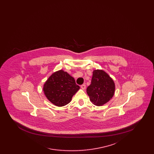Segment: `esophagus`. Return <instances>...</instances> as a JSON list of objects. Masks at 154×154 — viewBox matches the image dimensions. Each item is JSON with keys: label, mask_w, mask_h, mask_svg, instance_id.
<instances>
[{"label": "esophagus", "mask_w": 154, "mask_h": 154, "mask_svg": "<svg viewBox=\"0 0 154 154\" xmlns=\"http://www.w3.org/2000/svg\"><path fill=\"white\" fill-rule=\"evenodd\" d=\"M81 88L82 89H85V88H86V85H85V84H82V85H81Z\"/></svg>", "instance_id": "esophagus-1"}]
</instances>
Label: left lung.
Masks as SVG:
<instances>
[{
	"mask_svg": "<svg viewBox=\"0 0 154 154\" xmlns=\"http://www.w3.org/2000/svg\"><path fill=\"white\" fill-rule=\"evenodd\" d=\"M116 85L110 75L103 70L93 72L91 84L87 89L90 101L97 106H102L109 102L113 97Z\"/></svg>",
	"mask_w": 154,
	"mask_h": 154,
	"instance_id": "8db88e82",
	"label": "left lung"
}]
</instances>
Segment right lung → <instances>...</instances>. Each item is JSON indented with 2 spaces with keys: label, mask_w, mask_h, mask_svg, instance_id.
Here are the masks:
<instances>
[{
  "label": "right lung",
  "mask_w": 154,
  "mask_h": 154,
  "mask_svg": "<svg viewBox=\"0 0 154 154\" xmlns=\"http://www.w3.org/2000/svg\"><path fill=\"white\" fill-rule=\"evenodd\" d=\"M80 88L72 76L60 70L52 74L45 81L43 91L50 102L56 106L62 107L70 102Z\"/></svg>",
  "instance_id": "add662e5"
}]
</instances>
